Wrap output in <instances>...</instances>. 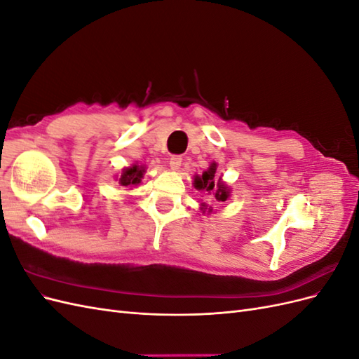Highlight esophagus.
<instances>
[{
  "instance_id": "esophagus-1",
  "label": "esophagus",
  "mask_w": 359,
  "mask_h": 359,
  "mask_svg": "<svg viewBox=\"0 0 359 359\" xmlns=\"http://www.w3.org/2000/svg\"><path fill=\"white\" fill-rule=\"evenodd\" d=\"M181 163H182V156H178V154H175V156H172L170 157V160H169V165H170V168L172 169H180V166H181Z\"/></svg>"
}]
</instances>
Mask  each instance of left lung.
I'll return each instance as SVG.
<instances>
[{"mask_svg": "<svg viewBox=\"0 0 359 359\" xmlns=\"http://www.w3.org/2000/svg\"><path fill=\"white\" fill-rule=\"evenodd\" d=\"M215 165L210 166V169L202 173V177L194 178V187L199 190H205L206 193H211L215 201L224 202L229 196V190L224 186V184L219 180V182H215Z\"/></svg>", "mask_w": 359, "mask_h": 359, "instance_id": "left-lung-1", "label": "left lung"}]
</instances>
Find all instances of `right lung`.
Here are the masks:
<instances>
[{
	"label": "right lung",
	"mask_w": 359,
	"mask_h": 359,
	"mask_svg": "<svg viewBox=\"0 0 359 359\" xmlns=\"http://www.w3.org/2000/svg\"><path fill=\"white\" fill-rule=\"evenodd\" d=\"M144 177V169L139 168V166H133V168H127L121 178H119V182H121V186H130V184H139L140 178Z\"/></svg>",
	"instance_id": "1"
}]
</instances>
